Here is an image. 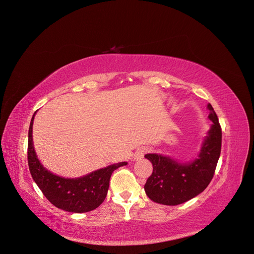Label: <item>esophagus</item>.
Listing matches in <instances>:
<instances>
[{
    "mask_svg": "<svg viewBox=\"0 0 254 254\" xmlns=\"http://www.w3.org/2000/svg\"><path fill=\"white\" fill-rule=\"evenodd\" d=\"M148 151V148L146 147H139L138 149L135 151L134 153V159L135 160H138V159H142V157L144 156V154Z\"/></svg>",
    "mask_w": 254,
    "mask_h": 254,
    "instance_id": "obj_1",
    "label": "esophagus"
}]
</instances>
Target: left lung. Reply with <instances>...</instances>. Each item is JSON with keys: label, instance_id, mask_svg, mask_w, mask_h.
Here are the masks:
<instances>
[{"label": "left lung", "instance_id": "left-lung-1", "mask_svg": "<svg viewBox=\"0 0 254 254\" xmlns=\"http://www.w3.org/2000/svg\"><path fill=\"white\" fill-rule=\"evenodd\" d=\"M207 107L212 125L193 161L179 163L162 154L145 155L152 163L153 171L144 188L153 202L168 206L183 204L198 195L211 182L221 154L222 128L213 107L210 104Z\"/></svg>", "mask_w": 254, "mask_h": 254}]
</instances>
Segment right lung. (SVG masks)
I'll use <instances>...</instances> for the list:
<instances>
[{
  "label": "right lung",
  "mask_w": 254,
  "mask_h": 254,
  "mask_svg": "<svg viewBox=\"0 0 254 254\" xmlns=\"http://www.w3.org/2000/svg\"><path fill=\"white\" fill-rule=\"evenodd\" d=\"M36 115V112H34ZM32 116L28 131V166L33 181L49 202L62 210L83 213L98 208L107 195L112 172L126 162L113 164L77 179H65L51 173L40 163L32 143Z\"/></svg>",
  "instance_id": "1"
}]
</instances>
